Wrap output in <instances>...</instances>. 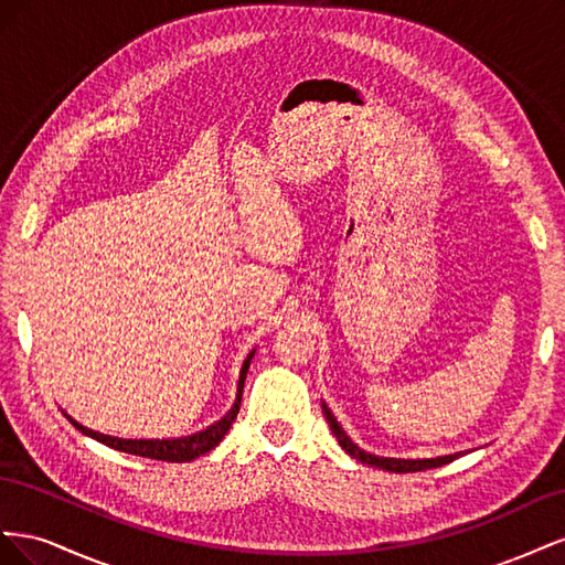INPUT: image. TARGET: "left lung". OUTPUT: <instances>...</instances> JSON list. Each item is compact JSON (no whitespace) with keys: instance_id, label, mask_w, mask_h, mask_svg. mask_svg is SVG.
I'll return each mask as SVG.
<instances>
[{"instance_id":"8db88e82","label":"left lung","mask_w":565,"mask_h":565,"mask_svg":"<svg viewBox=\"0 0 565 565\" xmlns=\"http://www.w3.org/2000/svg\"><path fill=\"white\" fill-rule=\"evenodd\" d=\"M324 407V405H322ZM324 417H328L332 431L339 440V446L344 448L353 459L363 461V465H370V467H377V469H386V471H396V473H413V471H424V469H436V467H443L448 465V461L457 459V455H446V457H436V459H391V457H377V455H370L365 450H361L355 446V443L344 434V429L337 424L334 415L330 413L328 407H324Z\"/></svg>"}]
</instances>
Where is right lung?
Masks as SVG:
<instances>
[{"instance_id": "1", "label": "right lung", "mask_w": 565, "mask_h": 565, "mask_svg": "<svg viewBox=\"0 0 565 565\" xmlns=\"http://www.w3.org/2000/svg\"><path fill=\"white\" fill-rule=\"evenodd\" d=\"M252 355H247V361L243 365V372H241V382H237V398H235V405L228 409V413L221 417L218 422H214L212 426H207L204 431H198L193 436H185V438H172V440H127V438H113V436H104L98 431H92L87 429V426L77 424L73 417L71 419L77 429L82 434H87L96 440L104 443V446L108 448H115V450H122V452H129V455H139V457H150V459H162V461H191L204 452H210L212 448H216L221 438H224L231 429V424L235 422L237 413H241V401H243V386H245V377H247V370H249V361Z\"/></svg>"}]
</instances>
